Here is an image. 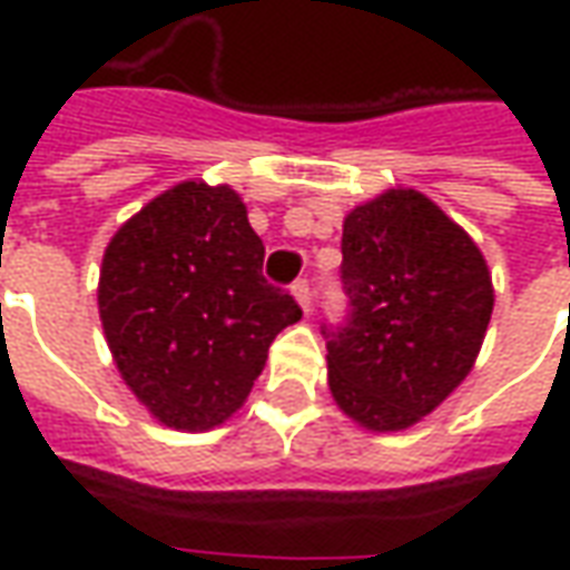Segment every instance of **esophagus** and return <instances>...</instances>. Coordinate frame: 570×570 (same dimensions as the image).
I'll return each mask as SVG.
<instances>
[{
    "mask_svg": "<svg viewBox=\"0 0 570 570\" xmlns=\"http://www.w3.org/2000/svg\"><path fill=\"white\" fill-rule=\"evenodd\" d=\"M293 296H296V302L302 305V311H311V284L305 277L293 284Z\"/></svg>",
    "mask_w": 570,
    "mask_h": 570,
    "instance_id": "esophagus-1",
    "label": "esophagus"
}]
</instances>
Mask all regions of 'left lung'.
Returning a JSON list of instances; mask_svg holds the SVG:
<instances>
[{
    "mask_svg": "<svg viewBox=\"0 0 570 570\" xmlns=\"http://www.w3.org/2000/svg\"><path fill=\"white\" fill-rule=\"evenodd\" d=\"M347 311L323 323L330 391L370 430H403L452 394L489 330V265L464 228L415 188L347 213Z\"/></svg>",
    "mask_w": 570,
    "mask_h": 570,
    "instance_id": "obj_1",
    "label": "left lung"
}]
</instances>
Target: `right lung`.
I'll list each match as a JSON object with an SVG mask.
<instances>
[{"label": "right lung", "instance_id": "obj_1", "mask_svg": "<svg viewBox=\"0 0 570 570\" xmlns=\"http://www.w3.org/2000/svg\"><path fill=\"white\" fill-rule=\"evenodd\" d=\"M262 259L240 198L204 183L158 195L109 240L97 289L106 342L167 428L223 424L265 370L274 335L302 317Z\"/></svg>", "mask_w": 570, "mask_h": 570}]
</instances>
